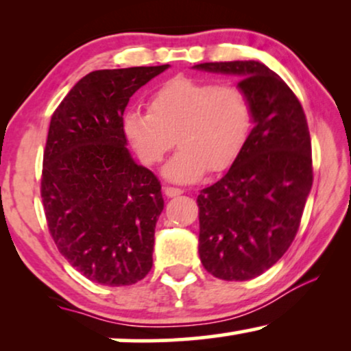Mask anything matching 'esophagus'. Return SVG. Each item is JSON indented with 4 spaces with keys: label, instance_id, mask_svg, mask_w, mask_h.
Here are the masks:
<instances>
[{
    "label": "esophagus",
    "instance_id": "34e87169",
    "mask_svg": "<svg viewBox=\"0 0 351 351\" xmlns=\"http://www.w3.org/2000/svg\"><path fill=\"white\" fill-rule=\"evenodd\" d=\"M184 193V190L176 189V186H165V195L169 196V198H174V196H179Z\"/></svg>",
    "mask_w": 351,
    "mask_h": 351
}]
</instances>
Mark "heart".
I'll return each mask as SVG.
<instances>
[{
    "mask_svg": "<svg viewBox=\"0 0 351 351\" xmlns=\"http://www.w3.org/2000/svg\"><path fill=\"white\" fill-rule=\"evenodd\" d=\"M251 126V102L241 88L191 78L162 84L148 100V113L129 110L123 117L124 136L147 166L160 162L176 137L180 148L162 176L177 184L198 180L208 169H228Z\"/></svg>",
    "mask_w": 351,
    "mask_h": 351,
    "instance_id": "heart-1",
    "label": "heart"
}]
</instances>
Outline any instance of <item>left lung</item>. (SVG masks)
Here are the masks:
<instances>
[{
    "label": "left lung",
    "instance_id": "obj_1",
    "mask_svg": "<svg viewBox=\"0 0 351 351\" xmlns=\"http://www.w3.org/2000/svg\"><path fill=\"white\" fill-rule=\"evenodd\" d=\"M193 69L238 76L251 102L254 128L241 153L196 203L203 267L219 280H252L280 261L299 230L313 184L308 124L289 86L262 62Z\"/></svg>",
    "mask_w": 351,
    "mask_h": 351
}]
</instances>
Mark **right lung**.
Masks as SVG:
<instances>
[{
    "label": "right lung",
    "instance_id": "right-lung-1",
    "mask_svg": "<svg viewBox=\"0 0 351 351\" xmlns=\"http://www.w3.org/2000/svg\"><path fill=\"white\" fill-rule=\"evenodd\" d=\"M169 65L97 70L51 118L41 198L57 249L88 280L129 286L153 265L161 185L128 150L123 114L137 89Z\"/></svg>",
    "mask_w": 351,
    "mask_h": 351
}]
</instances>
